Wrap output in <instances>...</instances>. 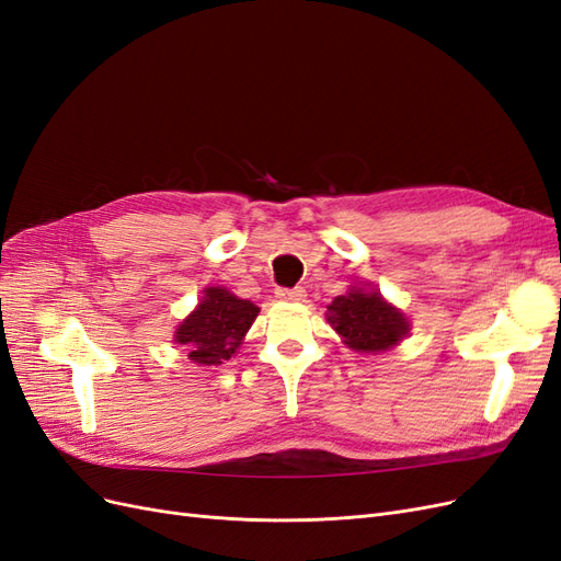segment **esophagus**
<instances>
[{
	"label": "esophagus",
	"instance_id": "esophagus-1",
	"mask_svg": "<svg viewBox=\"0 0 561 561\" xmlns=\"http://www.w3.org/2000/svg\"><path fill=\"white\" fill-rule=\"evenodd\" d=\"M276 297L283 301H304L307 293H304V287H293V290H287V287H278Z\"/></svg>",
	"mask_w": 561,
	"mask_h": 561
}]
</instances>
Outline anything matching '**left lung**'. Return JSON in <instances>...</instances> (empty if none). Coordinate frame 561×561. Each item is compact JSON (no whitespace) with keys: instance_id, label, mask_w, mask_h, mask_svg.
Masks as SVG:
<instances>
[{"instance_id":"1","label":"left lung","mask_w":561,"mask_h":561,"mask_svg":"<svg viewBox=\"0 0 561 561\" xmlns=\"http://www.w3.org/2000/svg\"><path fill=\"white\" fill-rule=\"evenodd\" d=\"M325 316L344 344L358 353L393 348L412 330L407 316L388 304L375 287L365 290L353 285L346 295L334 297Z\"/></svg>"}]
</instances>
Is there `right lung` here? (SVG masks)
Listing matches in <instances>:
<instances>
[{
	"label": "right lung",
	"mask_w": 561,
	"mask_h": 561,
	"mask_svg": "<svg viewBox=\"0 0 561 561\" xmlns=\"http://www.w3.org/2000/svg\"><path fill=\"white\" fill-rule=\"evenodd\" d=\"M257 313L252 301L239 299L227 287H206L198 307L178 325L173 342L184 346L196 365H222L239 351Z\"/></svg>",
	"instance_id": "add662e5"
}]
</instances>
